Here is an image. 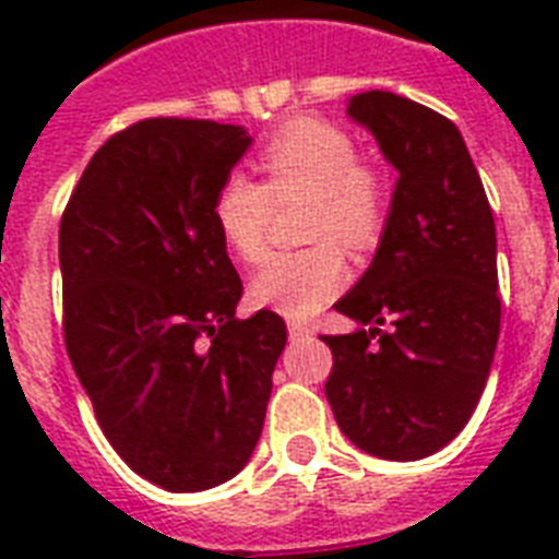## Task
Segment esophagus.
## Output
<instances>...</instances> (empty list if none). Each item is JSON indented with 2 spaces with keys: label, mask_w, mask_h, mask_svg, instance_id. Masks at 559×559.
<instances>
[{
  "label": "esophagus",
  "mask_w": 559,
  "mask_h": 559,
  "mask_svg": "<svg viewBox=\"0 0 559 559\" xmlns=\"http://www.w3.org/2000/svg\"><path fill=\"white\" fill-rule=\"evenodd\" d=\"M287 331L289 340H310V336H313V328L307 322H301V319H289Z\"/></svg>",
  "instance_id": "obj_1"
}]
</instances>
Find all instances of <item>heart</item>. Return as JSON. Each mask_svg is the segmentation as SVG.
Listing matches in <instances>:
<instances>
[{"instance_id": "heart-1", "label": "heart", "mask_w": 559, "mask_h": 559, "mask_svg": "<svg viewBox=\"0 0 559 559\" xmlns=\"http://www.w3.org/2000/svg\"><path fill=\"white\" fill-rule=\"evenodd\" d=\"M254 168L261 182L228 174L214 193V223L231 252L246 263L266 254L270 200L307 193L305 237L296 252L272 254L252 278V298L284 316H310L348 275L345 249L366 254L385 235L389 179L359 159L357 142L319 118H293L266 139Z\"/></svg>"}]
</instances>
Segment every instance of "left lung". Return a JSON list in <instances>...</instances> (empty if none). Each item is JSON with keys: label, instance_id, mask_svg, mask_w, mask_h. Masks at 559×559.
Listing matches in <instances>:
<instances>
[{"label": "left lung", "instance_id": "left-lung-1", "mask_svg": "<svg viewBox=\"0 0 559 559\" xmlns=\"http://www.w3.org/2000/svg\"><path fill=\"white\" fill-rule=\"evenodd\" d=\"M348 112L400 179L371 266L333 305L362 328L322 336L333 354L324 394L359 450L417 461L467 426L493 366V211L450 118L382 90L357 95Z\"/></svg>", "mask_w": 559, "mask_h": 559}]
</instances>
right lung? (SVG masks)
Masks as SVG:
<instances>
[{"label": "right lung", "mask_w": 559, "mask_h": 559, "mask_svg": "<svg viewBox=\"0 0 559 559\" xmlns=\"http://www.w3.org/2000/svg\"><path fill=\"white\" fill-rule=\"evenodd\" d=\"M243 127L144 118L100 144L60 219L63 340L112 450L193 493L237 476L261 438L287 324L235 319L243 284L214 193Z\"/></svg>", "instance_id": "right-lung-1"}]
</instances>
